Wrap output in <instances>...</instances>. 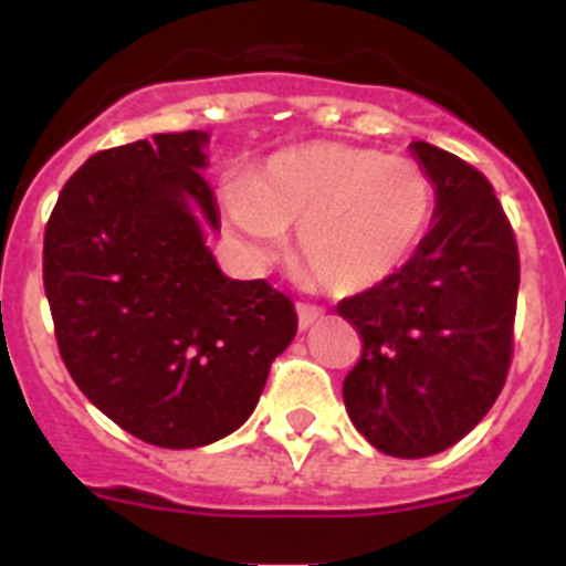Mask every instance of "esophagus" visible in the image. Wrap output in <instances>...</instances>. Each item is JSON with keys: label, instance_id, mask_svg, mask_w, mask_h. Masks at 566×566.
<instances>
[{"label": "esophagus", "instance_id": "34e87169", "mask_svg": "<svg viewBox=\"0 0 566 566\" xmlns=\"http://www.w3.org/2000/svg\"><path fill=\"white\" fill-rule=\"evenodd\" d=\"M323 317V308L312 306V303H297V326L300 332H306L308 326H314L317 319Z\"/></svg>", "mask_w": 566, "mask_h": 566}]
</instances>
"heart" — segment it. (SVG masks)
Wrapping results in <instances>:
<instances>
[{
	"instance_id": "obj_1",
	"label": "heart",
	"mask_w": 566,
	"mask_h": 566,
	"mask_svg": "<svg viewBox=\"0 0 566 566\" xmlns=\"http://www.w3.org/2000/svg\"><path fill=\"white\" fill-rule=\"evenodd\" d=\"M229 221L258 254L297 229L300 263L332 292H365L411 260L433 221L437 187L413 158L314 142L274 153L223 192Z\"/></svg>"
}]
</instances>
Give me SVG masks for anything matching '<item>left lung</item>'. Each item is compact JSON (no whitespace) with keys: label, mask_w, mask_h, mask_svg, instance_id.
I'll return each instance as SVG.
<instances>
[{"label":"left lung","mask_w":566,"mask_h":566,"mask_svg":"<svg viewBox=\"0 0 566 566\" xmlns=\"http://www.w3.org/2000/svg\"><path fill=\"white\" fill-rule=\"evenodd\" d=\"M437 187V221L399 272L337 303L363 354L343 382L354 428L377 451L422 459L473 431L513 359L518 247L490 181L413 142Z\"/></svg>","instance_id":"8db88e82"}]
</instances>
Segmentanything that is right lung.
<instances>
[{"mask_svg": "<svg viewBox=\"0 0 566 566\" xmlns=\"http://www.w3.org/2000/svg\"><path fill=\"white\" fill-rule=\"evenodd\" d=\"M207 133L90 155L44 227V294L59 354L84 397L158 448L238 431L297 332L266 280L223 277L203 243L218 207Z\"/></svg>", "mask_w": 566, "mask_h": 566, "instance_id": "1", "label": "right lung"}]
</instances>
